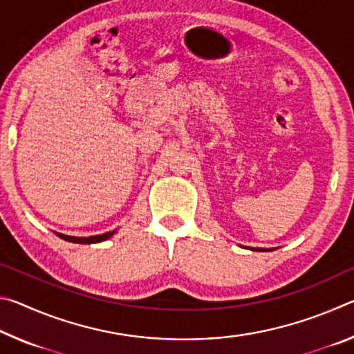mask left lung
<instances>
[{"label": "left lung", "mask_w": 354, "mask_h": 354, "mask_svg": "<svg viewBox=\"0 0 354 354\" xmlns=\"http://www.w3.org/2000/svg\"><path fill=\"white\" fill-rule=\"evenodd\" d=\"M251 250H257V251H263V250H266V251H267V248H251Z\"/></svg>", "instance_id": "left-lung-1"}]
</instances>
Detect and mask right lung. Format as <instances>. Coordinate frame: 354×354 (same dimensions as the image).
<instances>
[{
	"instance_id": "right-lung-1",
	"label": "right lung",
	"mask_w": 354,
	"mask_h": 354,
	"mask_svg": "<svg viewBox=\"0 0 354 354\" xmlns=\"http://www.w3.org/2000/svg\"><path fill=\"white\" fill-rule=\"evenodd\" d=\"M113 232L115 231H109L106 232V234H101V236H92V237H71V236H65V234H57L64 241H70V242H75V243H95V242H101V241H106V239H109Z\"/></svg>"
}]
</instances>
